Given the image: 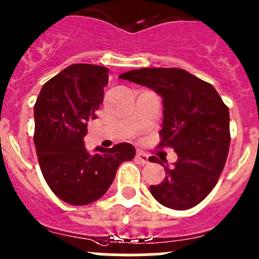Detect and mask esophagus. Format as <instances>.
<instances>
[{"label":"esophagus","instance_id":"1","mask_svg":"<svg viewBox=\"0 0 259 259\" xmlns=\"http://www.w3.org/2000/svg\"><path fill=\"white\" fill-rule=\"evenodd\" d=\"M135 157H137V160H138L139 162H142V164H147V162H148V156H147L146 153L141 152V151H138V152H137Z\"/></svg>","mask_w":259,"mask_h":259}]
</instances>
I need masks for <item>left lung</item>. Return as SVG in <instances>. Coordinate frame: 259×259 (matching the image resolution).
<instances>
[{
    "mask_svg": "<svg viewBox=\"0 0 259 259\" xmlns=\"http://www.w3.org/2000/svg\"><path fill=\"white\" fill-rule=\"evenodd\" d=\"M122 80L152 89L162 98L160 147H173L178 160L165 166L166 178L151 186L152 196L166 208L190 209L208 196L220 179L230 148V112L210 83L181 68H141ZM166 162V160H162Z\"/></svg>",
    "mask_w": 259,
    "mask_h": 259,
    "instance_id": "8db88e82",
    "label": "left lung"
}]
</instances>
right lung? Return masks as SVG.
I'll list each match as a JSON object with an SVG mask.
<instances>
[{"mask_svg":"<svg viewBox=\"0 0 259 259\" xmlns=\"http://www.w3.org/2000/svg\"><path fill=\"white\" fill-rule=\"evenodd\" d=\"M108 69L72 64L49 80L34 104V144L39 167L51 191L67 204L88 205L112 185L120 164L130 161L135 148L118 143L90 153L83 137L88 122L103 102Z\"/></svg>","mask_w":259,"mask_h":259,"instance_id":"right-lung-1","label":"right lung"}]
</instances>
